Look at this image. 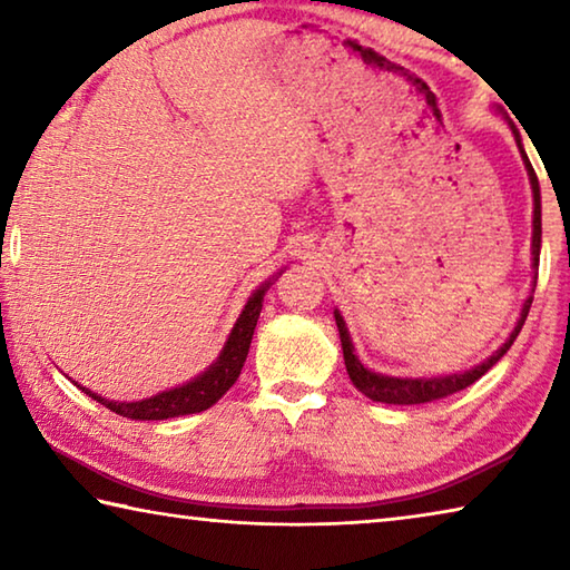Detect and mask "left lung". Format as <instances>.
<instances>
[{
    "instance_id": "1",
    "label": "left lung",
    "mask_w": 570,
    "mask_h": 570,
    "mask_svg": "<svg viewBox=\"0 0 570 570\" xmlns=\"http://www.w3.org/2000/svg\"><path fill=\"white\" fill-rule=\"evenodd\" d=\"M510 128L515 132V140L520 146V135L515 130V125L510 122ZM520 153H523V160H525V168H528V176H530V186H533V200H535V208H533V266L538 268V258H540V190H538V176L533 166H530V160L525 156L523 146H520ZM538 278V276H535ZM530 304H533V296H528V302L523 304V312H520V320L518 326L510 334V340L500 346V350L485 360L482 364H478L475 370H470L465 374H450V377H432V380H400V377H384V374H374L366 370V366L356 360L354 356V346L350 340V332H346L344 320L340 312H334V320H336V330H340V340H342V352H344V364H346V374H350V380L356 390H360L364 397H370L372 402H382V404H424V402H435L448 397V394H455L460 390L470 387L472 382H478L482 374H485L490 366L498 364L500 356H503L510 346H513L515 336L523 330V324L528 320V312H530Z\"/></svg>"
}]
</instances>
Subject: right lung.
Here are the masks:
<instances>
[{
	"label": "right lung",
	"instance_id": "1",
	"mask_svg": "<svg viewBox=\"0 0 570 570\" xmlns=\"http://www.w3.org/2000/svg\"><path fill=\"white\" fill-rule=\"evenodd\" d=\"M264 294L266 286L258 288V292L248 298V304L244 312H240L238 322L230 332L228 342L220 352L218 362L210 364V370L200 374L183 387L168 390L163 394H156L150 400H140V402H110L105 397H98L90 390L80 387L85 394H90L92 400H98L105 404L110 412L122 414L128 420H168V417H178V414H193V412H204L208 407L224 397V394L234 387V382L238 380L240 366L246 362L248 346H250V336H254L258 314H262L264 306Z\"/></svg>",
	"mask_w": 570,
	"mask_h": 570
}]
</instances>
